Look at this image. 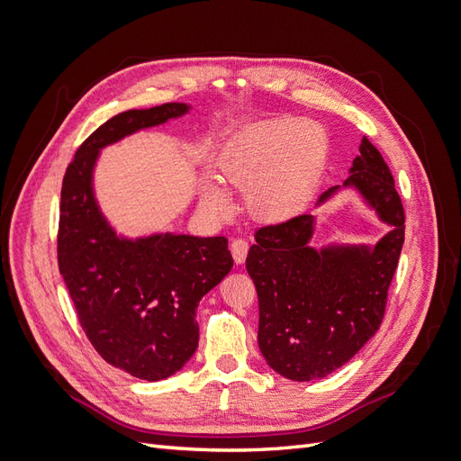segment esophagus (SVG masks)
Masks as SVG:
<instances>
[{"mask_svg":"<svg viewBox=\"0 0 461 461\" xmlns=\"http://www.w3.org/2000/svg\"><path fill=\"white\" fill-rule=\"evenodd\" d=\"M248 249H249V244L244 239H236L230 244V252H232V258L236 263H244V259L248 256Z\"/></svg>","mask_w":461,"mask_h":461,"instance_id":"esophagus-1","label":"esophagus"}]
</instances>
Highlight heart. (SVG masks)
I'll use <instances>...</instances> for the list:
<instances>
[{"label":"heart","mask_w":461,"mask_h":461,"mask_svg":"<svg viewBox=\"0 0 461 461\" xmlns=\"http://www.w3.org/2000/svg\"><path fill=\"white\" fill-rule=\"evenodd\" d=\"M329 158V136L315 122L298 117L263 121L244 131L219 163L225 183L244 188L249 215L281 222L300 213L319 183ZM212 213H225L229 198L215 183L202 190Z\"/></svg>","instance_id":"b5f03b06"}]
</instances>
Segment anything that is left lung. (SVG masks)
Wrapping results in <instances>:
<instances>
[{"mask_svg": "<svg viewBox=\"0 0 461 461\" xmlns=\"http://www.w3.org/2000/svg\"><path fill=\"white\" fill-rule=\"evenodd\" d=\"M350 171L344 186L357 188L393 225L373 249L339 246L317 252L308 246L313 215H298L258 229L246 258L259 302V350L278 375L292 381L323 379L342 367L384 317L406 215L393 173L366 136Z\"/></svg>", "mask_w": 461, "mask_h": 461, "instance_id": "obj_1", "label": "left lung"}]
</instances>
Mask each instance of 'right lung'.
Wrapping results in <instances>:
<instances>
[{
    "instance_id": "add662e5",
    "label": "right lung",
    "mask_w": 461,
    "mask_h": 461,
    "mask_svg": "<svg viewBox=\"0 0 461 461\" xmlns=\"http://www.w3.org/2000/svg\"><path fill=\"white\" fill-rule=\"evenodd\" d=\"M188 109L163 104L109 119L80 144L61 186L58 261L78 323L107 364L144 381L167 379L196 352L198 303L234 261L225 236L119 240L95 205L92 169L104 146Z\"/></svg>"
}]
</instances>
